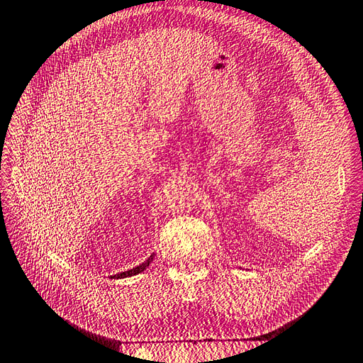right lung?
<instances>
[{
    "mask_svg": "<svg viewBox=\"0 0 363 363\" xmlns=\"http://www.w3.org/2000/svg\"><path fill=\"white\" fill-rule=\"evenodd\" d=\"M152 256H155V255H151L144 263H140V265L139 267H136V268H133V269H128V271H125V272H121V274H116V276H113L115 279H123V277H130V276H136V274H139V272H142V271H144L148 265H150V263L152 262Z\"/></svg>",
    "mask_w": 363,
    "mask_h": 363,
    "instance_id": "right-lung-1",
    "label": "right lung"
}]
</instances>
